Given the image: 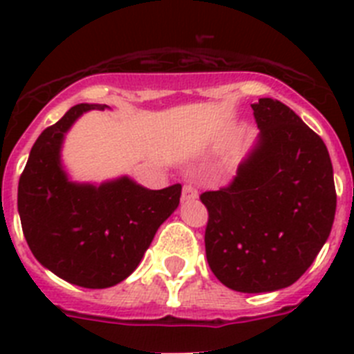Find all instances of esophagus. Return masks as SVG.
I'll list each match as a JSON object with an SVG mask.
<instances>
[{
  "mask_svg": "<svg viewBox=\"0 0 354 354\" xmlns=\"http://www.w3.org/2000/svg\"><path fill=\"white\" fill-rule=\"evenodd\" d=\"M198 196V192H196V187L192 186V184H184L183 187V200H193Z\"/></svg>",
  "mask_w": 354,
  "mask_h": 354,
  "instance_id": "esophagus-1",
  "label": "esophagus"
}]
</instances>
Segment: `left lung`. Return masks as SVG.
<instances>
[{
  "label": "left lung",
  "instance_id": "left-lung-1",
  "mask_svg": "<svg viewBox=\"0 0 354 354\" xmlns=\"http://www.w3.org/2000/svg\"><path fill=\"white\" fill-rule=\"evenodd\" d=\"M261 129L228 186L200 195L205 255L237 292L292 286L321 252L335 218L333 167L321 136L277 99L252 104Z\"/></svg>",
  "mask_w": 354,
  "mask_h": 354
}]
</instances>
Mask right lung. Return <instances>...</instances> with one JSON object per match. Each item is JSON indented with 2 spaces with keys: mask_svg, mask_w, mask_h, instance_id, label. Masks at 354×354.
<instances>
[{
  "mask_svg": "<svg viewBox=\"0 0 354 354\" xmlns=\"http://www.w3.org/2000/svg\"><path fill=\"white\" fill-rule=\"evenodd\" d=\"M76 104L31 147L17 189L21 225L37 261L65 282L106 289L126 280L159 225L177 209L183 186L147 189L129 177L93 186L68 180L60 161L64 136L90 109Z\"/></svg>",
  "mask_w": 354,
  "mask_h": 354,
  "instance_id": "right-lung-1",
  "label": "right lung"
}]
</instances>
